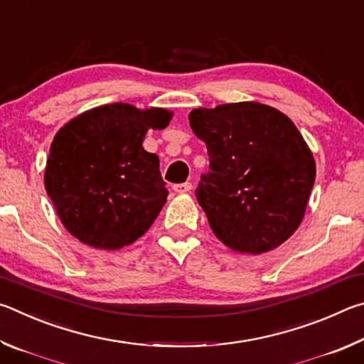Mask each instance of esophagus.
I'll list each match as a JSON object with an SVG mask.
<instances>
[{
	"mask_svg": "<svg viewBox=\"0 0 364 364\" xmlns=\"http://www.w3.org/2000/svg\"><path fill=\"white\" fill-rule=\"evenodd\" d=\"M191 189H193V184H191L189 181L175 184V186H173V191H175V193H178V194H186V193H189Z\"/></svg>",
	"mask_w": 364,
	"mask_h": 364,
	"instance_id": "esophagus-1",
	"label": "esophagus"
}]
</instances>
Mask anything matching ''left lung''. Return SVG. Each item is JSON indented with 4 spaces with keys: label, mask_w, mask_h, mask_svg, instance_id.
Instances as JSON below:
<instances>
[{
    "label": "left lung",
    "mask_w": 364,
    "mask_h": 364,
    "mask_svg": "<svg viewBox=\"0 0 364 364\" xmlns=\"http://www.w3.org/2000/svg\"><path fill=\"white\" fill-rule=\"evenodd\" d=\"M207 146L210 171L196 189L215 236L258 255L287 241L301 223L316 165L297 127L260 102L223 104L189 114Z\"/></svg>",
    "instance_id": "1"
}]
</instances>
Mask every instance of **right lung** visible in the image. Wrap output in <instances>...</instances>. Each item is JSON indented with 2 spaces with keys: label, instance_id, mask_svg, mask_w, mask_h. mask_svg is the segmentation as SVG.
I'll return each instance as SVG.
<instances>
[{
  "label": "right lung",
  "instance_id": "1",
  "mask_svg": "<svg viewBox=\"0 0 364 364\" xmlns=\"http://www.w3.org/2000/svg\"><path fill=\"white\" fill-rule=\"evenodd\" d=\"M171 112L115 102L80 114L51 144L45 188L60 221L90 247L115 250L149 230L167 202L159 157L144 151L149 128Z\"/></svg>",
  "mask_w": 364,
  "mask_h": 364
}]
</instances>
